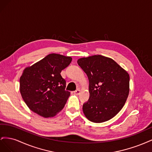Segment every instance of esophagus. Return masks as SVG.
<instances>
[{
    "label": "esophagus",
    "instance_id": "1",
    "mask_svg": "<svg viewBox=\"0 0 152 152\" xmlns=\"http://www.w3.org/2000/svg\"><path fill=\"white\" fill-rule=\"evenodd\" d=\"M74 93H75V94H77V95H79V94L80 93V90H79V89L76 90L75 91H74Z\"/></svg>",
    "mask_w": 152,
    "mask_h": 152
}]
</instances>
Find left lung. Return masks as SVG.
Here are the masks:
<instances>
[{"mask_svg": "<svg viewBox=\"0 0 152 152\" xmlns=\"http://www.w3.org/2000/svg\"><path fill=\"white\" fill-rule=\"evenodd\" d=\"M77 63L88 77L89 99L83 105L89 121H109L121 111L129 93V75L117 63L102 55L81 58Z\"/></svg>", "mask_w": 152, "mask_h": 152, "instance_id": "8db88e82", "label": "left lung"}]
</instances>
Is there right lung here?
<instances>
[{
    "label": "right lung",
    "mask_w": 152,
    "mask_h": 152,
    "mask_svg": "<svg viewBox=\"0 0 152 152\" xmlns=\"http://www.w3.org/2000/svg\"><path fill=\"white\" fill-rule=\"evenodd\" d=\"M72 60L70 56L49 54L24 69L20 79L21 97L31 111L53 117L64 108L70 95L60 73Z\"/></svg>",
    "instance_id": "right-lung-1"
}]
</instances>
